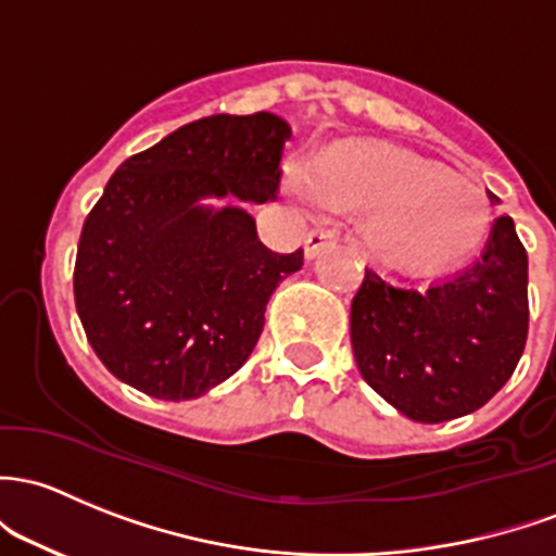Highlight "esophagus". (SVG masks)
<instances>
[{
	"label": "esophagus",
	"mask_w": 556,
	"mask_h": 556,
	"mask_svg": "<svg viewBox=\"0 0 556 556\" xmlns=\"http://www.w3.org/2000/svg\"><path fill=\"white\" fill-rule=\"evenodd\" d=\"M336 242V231L330 229H314L306 233V244H303V253H306V258H317L319 253L327 248V244Z\"/></svg>",
	"instance_id": "esophagus-1"
}]
</instances>
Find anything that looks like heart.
Instances as JSON below:
<instances>
[{"label":"heart","mask_w":556,"mask_h":556,"mask_svg":"<svg viewBox=\"0 0 556 556\" xmlns=\"http://www.w3.org/2000/svg\"><path fill=\"white\" fill-rule=\"evenodd\" d=\"M295 186L319 210H362L367 244L386 263L410 271L453 266L479 248L490 226L482 186L396 146H327Z\"/></svg>","instance_id":"obj_1"}]
</instances>
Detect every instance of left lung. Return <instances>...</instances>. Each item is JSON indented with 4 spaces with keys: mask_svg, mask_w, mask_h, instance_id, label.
<instances>
[{
    "mask_svg": "<svg viewBox=\"0 0 556 556\" xmlns=\"http://www.w3.org/2000/svg\"><path fill=\"white\" fill-rule=\"evenodd\" d=\"M528 314V253L501 215L479 258L453 277L413 285L365 268L352 301L356 367L402 416H469L511 378Z\"/></svg>",
    "mask_w": 556,
    "mask_h": 556,
    "instance_id": "obj_1",
    "label": "left lung"
}]
</instances>
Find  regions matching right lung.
<instances>
[{"label": "right lung", "mask_w": 556, "mask_h": 556, "mask_svg": "<svg viewBox=\"0 0 556 556\" xmlns=\"http://www.w3.org/2000/svg\"><path fill=\"white\" fill-rule=\"evenodd\" d=\"M290 125L213 114L132 154L81 226L74 301L111 376L156 400H194L248 362L277 285L303 250L271 253L248 210L268 202Z\"/></svg>", "instance_id": "1"}]
</instances>
